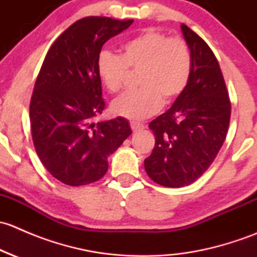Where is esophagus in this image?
<instances>
[{"label":"esophagus","mask_w":257,"mask_h":257,"mask_svg":"<svg viewBox=\"0 0 257 257\" xmlns=\"http://www.w3.org/2000/svg\"><path fill=\"white\" fill-rule=\"evenodd\" d=\"M131 128L133 132H139V131H143L145 125L142 123H137V121H131Z\"/></svg>","instance_id":"34e87169"}]
</instances>
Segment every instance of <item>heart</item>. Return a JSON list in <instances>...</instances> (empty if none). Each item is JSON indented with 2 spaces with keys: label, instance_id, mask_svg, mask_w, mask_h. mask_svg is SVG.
<instances>
[{
  "label": "heart",
  "instance_id": "b5f03b06",
  "mask_svg": "<svg viewBox=\"0 0 257 257\" xmlns=\"http://www.w3.org/2000/svg\"><path fill=\"white\" fill-rule=\"evenodd\" d=\"M128 69L139 71L137 83L141 88L114 100L112 112L123 118L144 119L158 112L163 100L173 102L184 92L191 74V54L180 38L148 30L126 41L120 56L108 51L98 56V78L108 92L118 93L123 88Z\"/></svg>",
  "mask_w": 257,
  "mask_h": 257
}]
</instances>
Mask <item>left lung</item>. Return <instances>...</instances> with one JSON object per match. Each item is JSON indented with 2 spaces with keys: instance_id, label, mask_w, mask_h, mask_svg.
Masks as SVG:
<instances>
[{
  "instance_id": "obj_1",
  "label": "left lung",
  "mask_w": 257,
  "mask_h": 257,
  "mask_svg": "<svg viewBox=\"0 0 257 257\" xmlns=\"http://www.w3.org/2000/svg\"><path fill=\"white\" fill-rule=\"evenodd\" d=\"M191 54V74L172 108L150 121L155 145L144 160L157 184L181 188L198 180L214 162L230 124L229 93L219 62L205 41L181 25Z\"/></svg>"
}]
</instances>
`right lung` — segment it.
<instances>
[{"label":"right lung","instance_id":"add662e5","mask_svg":"<svg viewBox=\"0 0 257 257\" xmlns=\"http://www.w3.org/2000/svg\"><path fill=\"white\" fill-rule=\"evenodd\" d=\"M133 20L85 17L52 45L36 79L30 104L32 139L43 167L71 186L99 180L108 157L132 134L121 116L93 123L102 114V82L97 59L103 45Z\"/></svg>","mask_w":257,"mask_h":257}]
</instances>
